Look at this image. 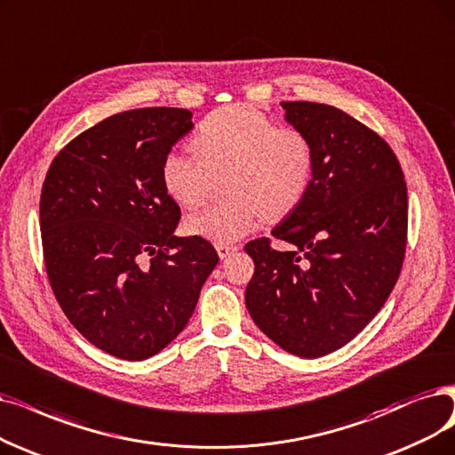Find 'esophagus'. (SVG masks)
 <instances>
[{"label":"esophagus","mask_w":455,"mask_h":455,"mask_svg":"<svg viewBox=\"0 0 455 455\" xmlns=\"http://www.w3.org/2000/svg\"><path fill=\"white\" fill-rule=\"evenodd\" d=\"M239 248L237 246H226V244H218L216 246V251H218V258L220 259H226V258H229L233 251H237Z\"/></svg>","instance_id":"34e87169"}]
</instances>
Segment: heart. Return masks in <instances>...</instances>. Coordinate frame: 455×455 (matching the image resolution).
<instances>
[{"mask_svg":"<svg viewBox=\"0 0 455 455\" xmlns=\"http://www.w3.org/2000/svg\"><path fill=\"white\" fill-rule=\"evenodd\" d=\"M190 151L194 158L168 153L160 164V180L177 205L194 209L209 196L212 179L226 173L222 188L231 197L187 220L188 233L216 246L241 241L263 216H285L312 185V141L251 106L229 104L211 112L194 131Z\"/></svg>","mask_w":455,"mask_h":455,"instance_id":"obj_1","label":"heart"}]
</instances>
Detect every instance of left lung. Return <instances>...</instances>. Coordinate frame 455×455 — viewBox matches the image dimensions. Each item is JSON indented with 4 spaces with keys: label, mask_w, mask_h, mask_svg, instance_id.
<instances>
[{
    "label": "left lung",
    "mask_w": 455,
    "mask_h": 455,
    "mask_svg": "<svg viewBox=\"0 0 455 455\" xmlns=\"http://www.w3.org/2000/svg\"><path fill=\"white\" fill-rule=\"evenodd\" d=\"M312 141L314 177L302 202L244 246L256 270L246 307L291 355L317 358L351 341L383 307L407 246V185L390 145L366 124L319 102H282Z\"/></svg>",
    "instance_id": "8db88e82"
}]
</instances>
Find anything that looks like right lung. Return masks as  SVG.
Segmentation results:
<instances>
[{
	"label": "right lung",
	"mask_w": 455,
	"mask_h": 455,
	"mask_svg": "<svg viewBox=\"0 0 455 455\" xmlns=\"http://www.w3.org/2000/svg\"><path fill=\"white\" fill-rule=\"evenodd\" d=\"M183 108L116 114L53 158L41 192V237L53 295L104 353L145 360L194 314L218 263L202 237H175L179 205L160 164L192 131Z\"/></svg>",
	"instance_id": "obj_1"
}]
</instances>
